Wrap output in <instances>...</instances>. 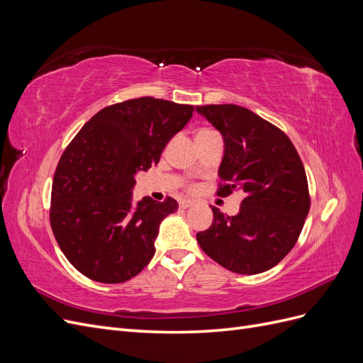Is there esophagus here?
<instances>
[{"instance_id": "1", "label": "esophagus", "mask_w": 363, "mask_h": 363, "mask_svg": "<svg viewBox=\"0 0 363 363\" xmlns=\"http://www.w3.org/2000/svg\"><path fill=\"white\" fill-rule=\"evenodd\" d=\"M192 206H194V201H191V200H182L180 201V208H189Z\"/></svg>"}]
</instances>
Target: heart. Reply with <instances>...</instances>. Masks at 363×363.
<instances>
[{
  "mask_svg": "<svg viewBox=\"0 0 363 363\" xmlns=\"http://www.w3.org/2000/svg\"><path fill=\"white\" fill-rule=\"evenodd\" d=\"M203 131H211V130H207V128H201V130H199V133H203Z\"/></svg>",
  "mask_w": 363,
  "mask_h": 363,
  "instance_id": "heart-1",
  "label": "heart"
}]
</instances>
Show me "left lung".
<instances>
[{
    "mask_svg": "<svg viewBox=\"0 0 363 363\" xmlns=\"http://www.w3.org/2000/svg\"><path fill=\"white\" fill-rule=\"evenodd\" d=\"M196 112L224 138L216 194H245L236 216L212 207L213 223L196 233V240L228 271L247 276L268 271L294 248L309 213L303 162L279 127L245 107L207 104Z\"/></svg>",
    "mask_w": 363,
    "mask_h": 363,
    "instance_id": "8db88e82",
    "label": "left lung"
}]
</instances>
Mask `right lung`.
<instances>
[{
  "instance_id": "obj_1",
  "label": "right lung",
  "mask_w": 363,
  "mask_h": 363,
  "mask_svg": "<svg viewBox=\"0 0 363 363\" xmlns=\"http://www.w3.org/2000/svg\"><path fill=\"white\" fill-rule=\"evenodd\" d=\"M194 106L152 96L101 108L69 142L52 179L50 224L71 265L100 283H124L155 256L164 216L179 208L142 199L131 203L135 174L159 163Z\"/></svg>"
}]
</instances>
